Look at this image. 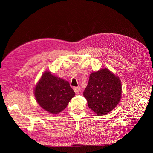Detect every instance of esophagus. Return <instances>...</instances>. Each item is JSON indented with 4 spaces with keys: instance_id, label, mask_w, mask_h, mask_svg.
I'll return each instance as SVG.
<instances>
[{
    "instance_id": "obj_1",
    "label": "esophagus",
    "mask_w": 153,
    "mask_h": 153,
    "mask_svg": "<svg viewBox=\"0 0 153 153\" xmlns=\"http://www.w3.org/2000/svg\"><path fill=\"white\" fill-rule=\"evenodd\" d=\"M73 90L75 91L76 94H78L80 91V87H74Z\"/></svg>"
}]
</instances>
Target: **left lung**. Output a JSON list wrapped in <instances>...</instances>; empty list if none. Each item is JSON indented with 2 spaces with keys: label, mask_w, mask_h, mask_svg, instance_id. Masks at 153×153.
<instances>
[{
  "label": "left lung",
  "mask_w": 153,
  "mask_h": 153,
  "mask_svg": "<svg viewBox=\"0 0 153 153\" xmlns=\"http://www.w3.org/2000/svg\"><path fill=\"white\" fill-rule=\"evenodd\" d=\"M83 94L93 112L98 115H105L113 110L121 100V80L108 69H101L90 74Z\"/></svg>",
  "instance_id": "obj_1"
}]
</instances>
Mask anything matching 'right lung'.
I'll list each match as a JSON object with an SVG mask.
<instances>
[{
    "label": "right lung",
    "instance_id": "1",
    "mask_svg": "<svg viewBox=\"0 0 153 153\" xmlns=\"http://www.w3.org/2000/svg\"><path fill=\"white\" fill-rule=\"evenodd\" d=\"M34 93L37 103L52 114L62 112L75 95L68 81L47 71L36 84Z\"/></svg>",
    "mask_w": 153,
    "mask_h": 153
}]
</instances>
